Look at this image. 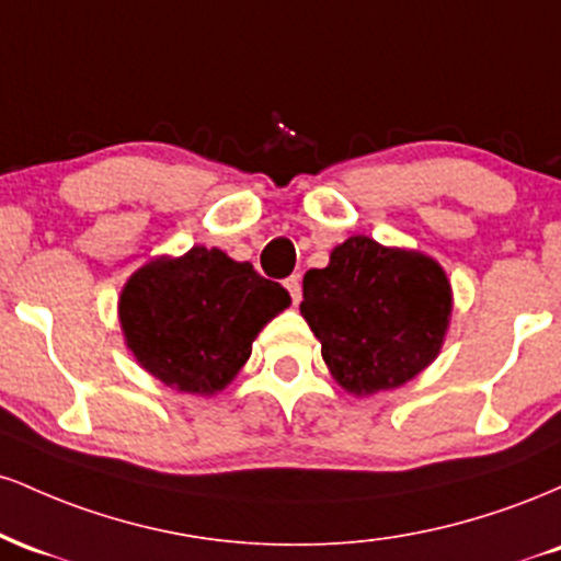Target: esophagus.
<instances>
[{"mask_svg": "<svg viewBox=\"0 0 561 561\" xmlns=\"http://www.w3.org/2000/svg\"><path fill=\"white\" fill-rule=\"evenodd\" d=\"M285 287L289 293V298H293L295 306H298L300 298H302V287H300V274H293L289 279H285Z\"/></svg>", "mask_w": 561, "mask_h": 561, "instance_id": "obj_1", "label": "esophagus"}]
</instances>
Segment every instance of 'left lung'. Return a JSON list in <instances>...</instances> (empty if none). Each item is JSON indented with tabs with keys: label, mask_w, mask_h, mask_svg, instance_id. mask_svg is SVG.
Instances as JSON below:
<instances>
[{
	"label": "left lung",
	"mask_w": 561,
	"mask_h": 561,
	"mask_svg": "<svg viewBox=\"0 0 561 561\" xmlns=\"http://www.w3.org/2000/svg\"><path fill=\"white\" fill-rule=\"evenodd\" d=\"M454 289L420 250L347 237L324 268L302 276L300 313L345 392L369 398L422 375L446 343Z\"/></svg>",
	"instance_id": "8db88e82"
}]
</instances>
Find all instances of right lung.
Instances as JSON below:
<instances>
[{
    "mask_svg": "<svg viewBox=\"0 0 561 561\" xmlns=\"http://www.w3.org/2000/svg\"><path fill=\"white\" fill-rule=\"evenodd\" d=\"M289 293L253 263L218 248L158 255L126 279L118 298L124 343L165 388L216 396L240 375L263 327L289 306Z\"/></svg>",
    "mask_w": 561,
    "mask_h": 561,
    "instance_id": "add662e5",
    "label": "right lung"
}]
</instances>
